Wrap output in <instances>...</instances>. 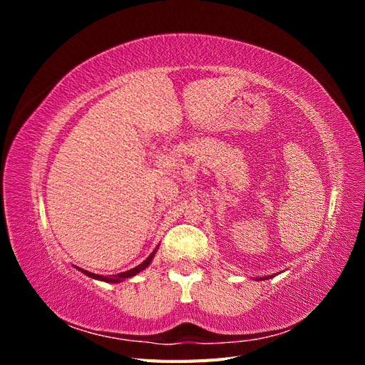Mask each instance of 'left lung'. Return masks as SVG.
<instances>
[{
    "mask_svg": "<svg viewBox=\"0 0 365 365\" xmlns=\"http://www.w3.org/2000/svg\"><path fill=\"white\" fill-rule=\"evenodd\" d=\"M274 277V275H268V277H259L257 280H268V279H272Z\"/></svg>",
    "mask_w": 365,
    "mask_h": 365,
    "instance_id": "1",
    "label": "left lung"
}]
</instances>
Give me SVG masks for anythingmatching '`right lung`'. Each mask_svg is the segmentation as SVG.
Masks as SVG:
<instances>
[{
  "mask_svg": "<svg viewBox=\"0 0 365 365\" xmlns=\"http://www.w3.org/2000/svg\"><path fill=\"white\" fill-rule=\"evenodd\" d=\"M157 250H158V247L153 250L150 254H149V257L145 260V262H141L138 267H135V268H132V269H129V271H125V272H118V274H114V275H101V274H94V272H90V271H86V269H82V268H77L79 271H82L83 274H86L88 277H91V279H94V280H101V282H106V283H120V282H123V280H126V279H130V277H134V275H137L138 272H141V271H145L149 264L152 263V259H153V256H155V252H157Z\"/></svg>",
  "mask_w": 365,
  "mask_h": 365,
  "instance_id": "add662e5",
  "label": "right lung"
}]
</instances>
